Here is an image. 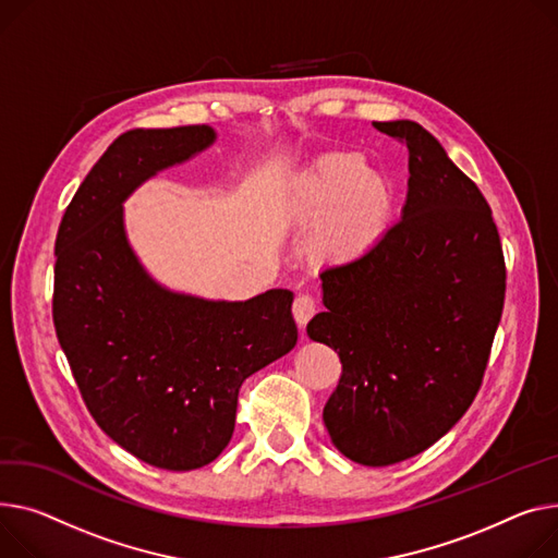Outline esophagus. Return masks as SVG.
<instances>
[{"label": "esophagus", "mask_w": 558, "mask_h": 558, "mask_svg": "<svg viewBox=\"0 0 558 558\" xmlns=\"http://www.w3.org/2000/svg\"><path fill=\"white\" fill-rule=\"evenodd\" d=\"M291 312H293V318H295V323H299V327L305 329V325H307V323L312 320V316L316 314V301L312 299V295L301 293L299 299L293 301Z\"/></svg>", "instance_id": "esophagus-1"}]
</instances>
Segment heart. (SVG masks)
I'll list each match as a JSON object with an SVG mask.
<instances>
[{
    "label": "heart",
    "mask_w": 558,
    "mask_h": 558,
    "mask_svg": "<svg viewBox=\"0 0 558 558\" xmlns=\"http://www.w3.org/2000/svg\"><path fill=\"white\" fill-rule=\"evenodd\" d=\"M289 215L295 225L316 221L310 251L325 265H352L386 235L392 217V189L356 153L316 159L293 183Z\"/></svg>",
    "instance_id": "heart-1"
}]
</instances>
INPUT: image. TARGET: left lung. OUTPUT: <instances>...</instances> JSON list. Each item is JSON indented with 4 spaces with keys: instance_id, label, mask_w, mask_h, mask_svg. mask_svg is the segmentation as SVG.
<instances>
[{
    "instance_id": "8db88e82",
    "label": "left lung",
    "mask_w": 558,
    "mask_h": 558,
    "mask_svg": "<svg viewBox=\"0 0 558 558\" xmlns=\"http://www.w3.org/2000/svg\"><path fill=\"white\" fill-rule=\"evenodd\" d=\"M408 147L401 219L352 265L320 274L307 333L339 352L323 408L345 458L388 466L447 435L477 395L505 303V257L477 185L415 121L375 123Z\"/></svg>"
}]
</instances>
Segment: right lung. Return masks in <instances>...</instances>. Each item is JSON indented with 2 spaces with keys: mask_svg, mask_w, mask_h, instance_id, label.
<instances>
[{
  "mask_svg": "<svg viewBox=\"0 0 558 558\" xmlns=\"http://www.w3.org/2000/svg\"><path fill=\"white\" fill-rule=\"evenodd\" d=\"M210 125L130 130L107 147L56 238L53 323L96 424L138 460L193 471L229 447L246 377L293 350V293L208 301L163 287L125 231V199L204 153Z\"/></svg>",
  "mask_w": 558,
  "mask_h": 558,
  "instance_id": "add662e5",
  "label": "right lung"
}]
</instances>
